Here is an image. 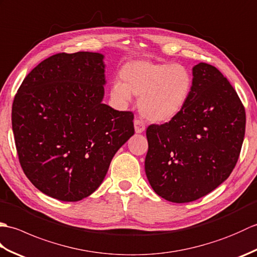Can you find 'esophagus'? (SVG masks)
<instances>
[{"mask_svg": "<svg viewBox=\"0 0 257 257\" xmlns=\"http://www.w3.org/2000/svg\"><path fill=\"white\" fill-rule=\"evenodd\" d=\"M145 129H146V124L144 122V120L139 119V118L136 119L135 120V132L137 134H141L145 132Z\"/></svg>", "mask_w": 257, "mask_h": 257, "instance_id": "1", "label": "esophagus"}]
</instances>
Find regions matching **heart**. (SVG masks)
Masks as SVG:
<instances>
[{
	"label": "heart",
	"instance_id": "b5f03b06",
	"mask_svg": "<svg viewBox=\"0 0 257 257\" xmlns=\"http://www.w3.org/2000/svg\"><path fill=\"white\" fill-rule=\"evenodd\" d=\"M120 78L112 85V97L123 103L130 101L132 95L139 97L141 114L154 122L177 117L192 88V76L181 64L130 62L120 70Z\"/></svg>",
	"mask_w": 257,
	"mask_h": 257
}]
</instances>
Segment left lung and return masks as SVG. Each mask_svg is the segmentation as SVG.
<instances>
[{
    "label": "left lung",
    "mask_w": 257,
    "mask_h": 257,
    "mask_svg": "<svg viewBox=\"0 0 257 257\" xmlns=\"http://www.w3.org/2000/svg\"><path fill=\"white\" fill-rule=\"evenodd\" d=\"M246 114L237 92L210 64L193 67L182 111L147 128V178L161 198L187 203L225 181L241 154Z\"/></svg>",
    "instance_id": "left-lung-1"
}]
</instances>
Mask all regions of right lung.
Returning a JSON list of instances; mask_svg holds the SVG:
<instances>
[{"instance_id": "right-lung-1", "label": "right lung", "mask_w": 257, "mask_h": 257, "mask_svg": "<svg viewBox=\"0 0 257 257\" xmlns=\"http://www.w3.org/2000/svg\"><path fill=\"white\" fill-rule=\"evenodd\" d=\"M99 53H58L24 78L12 106L19 161L27 179L54 199L75 202L105 179L112 157L135 134L134 113L102 103Z\"/></svg>"}]
</instances>
